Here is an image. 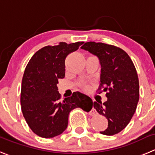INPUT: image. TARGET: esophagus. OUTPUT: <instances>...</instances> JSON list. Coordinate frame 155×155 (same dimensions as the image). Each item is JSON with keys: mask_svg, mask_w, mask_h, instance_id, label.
<instances>
[{"mask_svg": "<svg viewBox=\"0 0 155 155\" xmlns=\"http://www.w3.org/2000/svg\"><path fill=\"white\" fill-rule=\"evenodd\" d=\"M95 109H93V110L92 111V112H91V115H95Z\"/></svg>", "mask_w": 155, "mask_h": 155, "instance_id": "34e87169", "label": "esophagus"}]
</instances>
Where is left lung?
I'll use <instances>...</instances> for the list:
<instances>
[{
    "label": "left lung",
    "mask_w": 155,
    "mask_h": 155,
    "mask_svg": "<svg viewBox=\"0 0 155 155\" xmlns=\"http://www.w3.org/2000/svg\"><path fill=\"white\" fill-rule=\"evenodd\" d=\"M81 49L99 59L100 82L104 86L106 102H94L93 106L108 119V127L100 131L113 135L128 125L139 100V82L131 58L123 50L112 45L87 42Z\"/></svg>",
    "instance_id": "8db88e82"
}]
</instances>
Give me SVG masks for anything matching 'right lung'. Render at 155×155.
I'll list each match as a JSON object with an SVG mask.
<instances>
[{
    "instance_id": "1",
    "label": "right lung",
    "mask_w": 155,
    "mask_h": 155,
    "mask_svg": "<svg viewBox=\"0 0 155 155\" xmlns=\"http://www.w3.org/2000/svg\"><path fill=\"white\" fill-rule=\"evenodd\" d=\"M83 42L40 49L29 61L22 79L21 104L23 115L31 130L38 136L50 138L66 129L71 111L76 108L89 112L90 97L80 92L60 101L58 79L65 77V60Z\"/></svg>"
}]
</instances>
